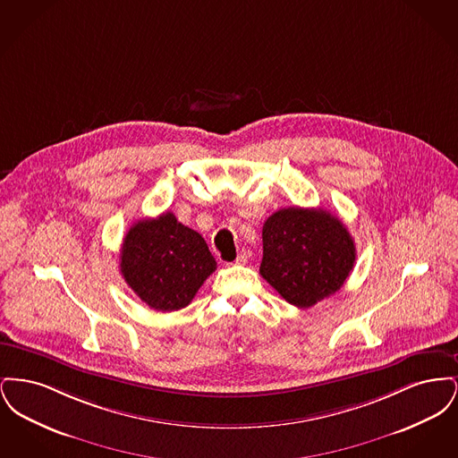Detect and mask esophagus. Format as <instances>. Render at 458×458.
I'll return each instance as SVG.
<instances>
[{"label":"esophagus","mask_w":458,"mask_h":458,"mask_svg":"<svg viewBox=\"0 0 458 458\" xmlns=\"http://www.w3.org/2000/svg\"><path fill=\"white\" fill-rule=\"evenodd\" d=\"M247 259H249V254H247V250L242 249L239 252V256H237V259H235V264H245Z\"/></svg>","instance_id":"esophagus-1"}]
</instances>
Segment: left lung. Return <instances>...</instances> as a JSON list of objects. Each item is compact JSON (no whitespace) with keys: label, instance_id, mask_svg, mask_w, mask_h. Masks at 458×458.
<instances>
[{"label":"left lung","instance_id":"left-lung-1","mask_svg":"<svg viewBox=\"0 0 458 458\" xmlns=\"http://www.w3.org/2000/svg\"><path fill=\"white\" fill-rule=\"evenodd\" d=\"M355 262L345 225L327 209L284 208L262 226V278L288 304L307 309L342 288Z\"/></svg>","mask_w":458,"mask_h":458}]
</instances>
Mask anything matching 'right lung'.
Listing matches in <instances>:
<instances>
[{
	"label": "right lung",
	"mask_w": 458,
	"mask_h": 458,
	"mask_svg": "<svg viewBox=\"0 0 458 458\" xmlns=\"http://www.w3.org/2000/svg\"><path fill=\"white\" fill-rule=\"evenodd\" d=\"M215 269L206 240L170 211L137 221L122 243L120 271L125 282L159 312L191 304Z\"/></svg>",
	"instance_id": "right-lung-1"
}]
</instances>
